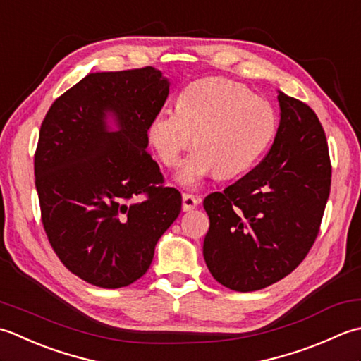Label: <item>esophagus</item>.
I'll return each instance as SVG.
<instances>
[{"label": "esophagus", "instance_id": "esophagus-1", "mask_svg": "<svg viewBox=\"0 0 361 361\" xmlns=\"http://www.w3.org/2000/svg\"><path fill=\"white\" fill-rule=\"evenodd\" d=\"M197 204H200V200H197L196 196L187 195V193L182 195V209H183V212L193 210Z\"/></svg>", "mask_w": 361, "mask_h": 361}]
</instances>
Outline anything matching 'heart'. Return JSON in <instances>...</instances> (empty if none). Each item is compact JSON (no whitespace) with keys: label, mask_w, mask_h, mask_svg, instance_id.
Returning <instances> with one entry per match:
<instances>
[{"label":"heart","mask_w":361,"mask_h":361,"mask_svg":"<svg viewBox=\"0 0 361 361\" xmlns=\"http://www.w3.org/2000/svg\"><path fill=\"white\" fill-rule=\"evenodd\" d=\"M176 179L195 190L218 173L233 178L262 159L277 134L271 102L229 79L202 78L180 92L176 110H161L149 121L148 140L166 166H176L193 142Z\"/></svg>","instance_id":"obj_1"}]
</instances>
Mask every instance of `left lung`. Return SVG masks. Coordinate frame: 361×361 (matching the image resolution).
Returning a JSON list of instances; mask_svg holds the SVG:
<instances>
[{
  "mask_svg": "<svg viewBox=\"0 0 361 361\" xmlns=\"http://www.w3.org/2000/svg\"><path fill=\"white\" fill-rule=\"evenodd\" d=\"M279 92L268 156L224 191L210 193L204 260L216 281L247 293L288 276L310 251L330 193V160L318 116Z\"/></svg>",
  "mask_w": 361,
  "mask_h": 361,
  "instance_id": "left-lung-1",
  "label": "left lung"
}]
</instances>
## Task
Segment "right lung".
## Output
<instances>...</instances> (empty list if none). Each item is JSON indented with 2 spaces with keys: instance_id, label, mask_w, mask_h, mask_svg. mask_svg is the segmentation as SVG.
<instances>
[{
  "instance_id": "1",
  "label": "right lung",
  "mask_w": 361,
  "mask_h": 361,
  "mask_svg": "<svg viewBox=\"0 0 361 361\" xmlns=\"http://www.w3.org/2000/svg\"><path fill=\"white\" fill-rule=\"evenodd\" d=\"M168 93L154 67L90 73L42 123L34 173L43 227L65 267L101 288L142 277L180 213V193L161 185L146 151Z\"/></svg>"
}]
</instances>
